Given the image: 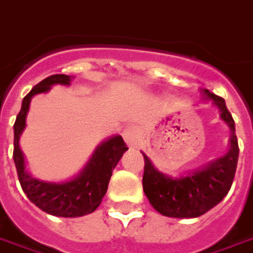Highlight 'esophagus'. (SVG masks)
Listing matches in <instances>:
<instances>
[{"instance_id":"esophagus-1","label":"esophagus","mask_w":253,"mask_h":253,"mask_svg":"<svg viewBox=\"0 0 253 253\" xmlns=\"http://www.w3.org/2000/svg\"><path fill=\"white\" fill-rule=\"evenodd\" d=\"M123 138H125V141H126L128 148H138V145H139V132H138V130L135 127H126V128L123 130Z\"/></svg>"}]
</instances>
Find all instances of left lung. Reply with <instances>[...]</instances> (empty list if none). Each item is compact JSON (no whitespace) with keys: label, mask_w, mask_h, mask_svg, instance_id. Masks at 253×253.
<instances>
[{"label":"left lung","mask_w":253,"mask_h":253,"mask_svg":"<svg viewBox=\"0 0 253 253\" xmlns=\"http://www.w3.org/2000/svg\"><path fill=\"white\" fill-rule=\"evenodd\" d=\"M205 100L211 101L219 111L221 121L230 130L229 149L218 159L209 161L194 170H187L180 176H170L160 172L146 154L142 186L150 205L165 217L196 218L217 206L233 183L239 160V143L236 137L234 121L226 108L225 100L202 89Z\"/></svg>","instance_id":"8db88e82"}]
</instances>
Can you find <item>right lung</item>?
<instances>
[{
    "mask_svg": "<svg viewBox=\"0 0 253 253\" xmlns=\"http://www.w3.org/2000/svg\"><path fill=\"white\" fill-rule=\"evenodd\" d=\"M70 76L54 74L35 85L23 99L21 110L14 122L13 160L20 184L35 206L55 217L74 218L93 212L104 198L112 170L119 163L127 146L121 135L107 138L97 145L93 154L80 173L65 181H46L35 179L27 170V163L20 148V137L27 126V114L35 94L47 93L54 85H70Z\"/></svg>",
    "mask_w": 253,
    "mask_h": 253,
    "instance_id": "1",
    "label": "right lung"
}]
</instances>
